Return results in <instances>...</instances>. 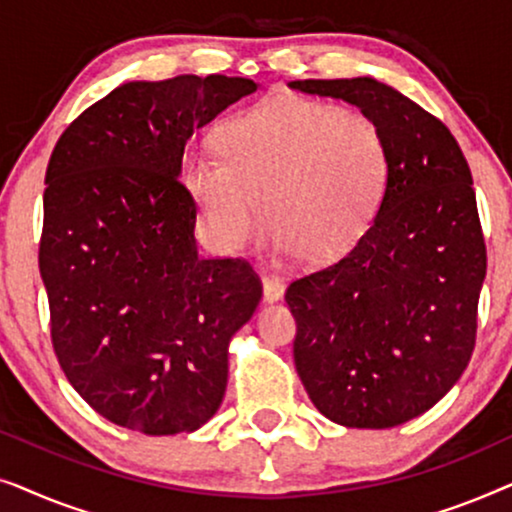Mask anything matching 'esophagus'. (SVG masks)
<instances>
[{
  "mask_svg": "<svg viewBox=\"0 0 512 512\" xmlns=\"http://www.w3.org/2000/svg\"><path fill=\"white\" fill-rule=\"evenodd\" d=\"M284 282L275 275H263V298L272 303V300H279L284 296Z\"/></svg>",
  "mask_w": 512,
  "mask_h": 512,
  "instance_id": "1",
  "label": "esophagus"
}]
</instances>
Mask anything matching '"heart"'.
<instances>
[{
	"instance_id": "heart-1",
	"label": "heart",
	"mask_w": 512,
	"mask_h": 512,
	"mask_svg": "<svg viewBox=\"0 0 512 512\" xmlns=\"http://www.w3.org/2000/svg\"><path fill=\"white\" fill-rule=\"evenodd\" d=\"M216 144L221 157L188 160L184 186L226 254L251 240L263 209L272 249L324 268L366 235L387 191L382 128L331 102L272 95L223 121Z\"/></svg>"
}]
</instances>
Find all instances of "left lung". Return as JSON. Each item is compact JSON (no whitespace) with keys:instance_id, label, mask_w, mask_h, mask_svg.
<instances>
[{"instance_id":"obj_1","label":"left lung","mask_w":512,"mask_h":512,"mask_svg":"<svg viewBox=\"0 0 512 512\" xmlns=\"http://www.w3.org/2000/svg\"><path fill=\"white\" fill-rule=\"evenodd\" d=\"M289 86L354 104L387 137V191L366 235L284 298L314 408L349 429H391L433 408L471 361L487 272L471 170L445 123L387 83Z\"/></svg>"}]
</instances>
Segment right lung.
Instances as JSON below:
<instances>
[{"label":"right lung","instance_id":"1","mask_svg":"<svg viewBox=\"0 0 512 512\" xmlns=\"http://www.w3.org/2000/svg\"><path fill=\"white\" fill-rule=\"evenodd\" d=\"M240 76L130 81L51 153L39 272L60 368L95 412L146 436L200 429L228 384V345L263 296L244 258H202L181 184L193 130L254 93Z\"/></svg>","mask_w":512,"mask_h":512}]
</instances>
